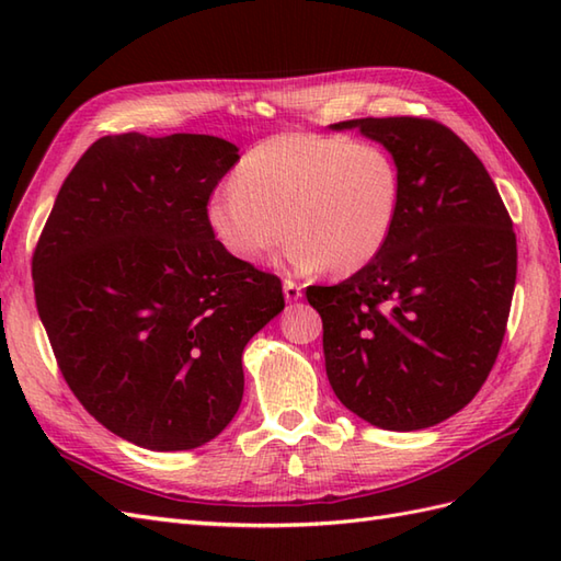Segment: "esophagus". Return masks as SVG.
Segmentation results:
<instances>
[{
    "label": "esophagus",
    "mask_w": 561,
    "mask_h": 561,
    "mask_svg": "<svg viewBox=\"0 0 561 561\" xmlns=\"http://www.w3.org/2000/svg\"><path fill=\"white\" fill-rule=\"evenodd\" d=\"M284 299H287L289 304L299 301L301 299V287H299V284L291 282V279L284 282Z\"/></svg>",
    "instance_id": "esophagus-1"
}]
</instances>
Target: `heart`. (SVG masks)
<instances>
[{
  "instance_id": "obj_1",
  "label": "heart",
  "mask_w": 561,
  "mask_h": 561,
  "mask_svg": "<svg viewBox=\"0 0 561 561\" xmlns=\"http://www.w3.org/2000/svg\"><path fill=\"white\" fill-rule=\"evenodd\" d=\"M400 195L398 163L383 147L289 133L250 149L205 214L236 260L260 262L289 231L284 257L294 270L352 274L386 248Z\"/></svg>"
}]
</instances>
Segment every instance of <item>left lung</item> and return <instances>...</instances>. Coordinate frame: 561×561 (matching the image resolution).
I'll return each mask as SVG.
<instances>
[{
	"mask_svg": "<svg viewBox=\"0 0 561 561\" xmlns=\"http://www.w3.org/2000/svg\"><path fill=\"white\" fill-rule=\"evenodd\" d=\"M398 163L402 195L386 248L335 287H308L323 318L340 402L388 432L460 412L490 376L516 287V233L482 161L422 117H362Z\"/></svg>",
	"mask_w": 561,
	"mask_h": 561,
	"instance_id": "8db88e82",
	"label": "left lung"
}]
</instances>
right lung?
Here are the masks:
<instances>
[{
    "instance_id": "obj_1",
    "label": "right lung",
    "mask_w": 561,
    "mask_h": 561,
    "mask_svg": "<svg viewBox=\"0 0 561 561\" xmlns=\"http://www.w3.org/2000/svg\"><path fill=\"white\" fill-rule=\"evenodd\" d=\"M238 157L211 135L101 137L59 187L33 255L59 371L129 444L190 450L243 400V350L284 311L282 282L231 257L207 199Z\"/></svg>"
}]
</instances>
